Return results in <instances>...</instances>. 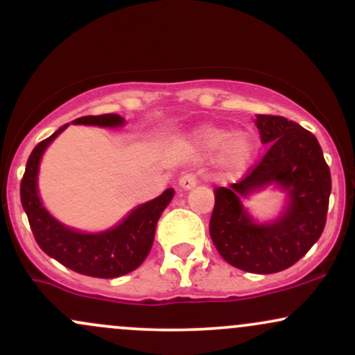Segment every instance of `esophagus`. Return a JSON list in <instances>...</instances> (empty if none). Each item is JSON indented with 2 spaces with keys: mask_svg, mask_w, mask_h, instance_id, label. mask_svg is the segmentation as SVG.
Wrapping results in <instances>:
<instances>
[{
  "mask_svg": "<svg viewBox=\"0 0 355 355\" xmlns=\"http://www.w3.org/2000/svg\"><path fill=\"white\" fill-rule=\"evenodd\" d=\"M196 176L194 174H184L181 179H179V188L182 189V191H189V189H193L194 186H196Z\"/></svg>",
  "mask_w": 355,
  "mask_h": 355,
  "instance_id": "34e87169",
  "label": "esophagus"
}]
</instances>
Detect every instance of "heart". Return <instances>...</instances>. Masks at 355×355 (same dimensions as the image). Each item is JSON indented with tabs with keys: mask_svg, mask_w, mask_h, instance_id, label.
Returning a JSON list of instances; mask_svg holds the SVG:
<instances>
[{
	"mask_svg": "<svg viewBox=\"0 0 355 355\" xmlns=\"http://www.w3.org/2000/svg\"><path fill=\"white\" fill-rule=\"evenodd\" d=\"M193 146L201 154L216 152V164L227 174L249 169L257 157L259 146L249 132H234L216 125H201L193 133Z\"/></svg>",
	"mask_w": 355,
	"mask_h": 355,
	"instance_id": "1",
	"label": "heart"
}]
</instances>
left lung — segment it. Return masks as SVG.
Wrapping results in <instances>:
<instances>
[{"label":"left lung","mask_w":355,"mask_h":355,"mask_svg":"<svg viewBox=\"0 0 355 355\" xmlns=\"http://www.w3.org/2000/svg\"><path fill=\"white\" fill-rule=\"evenodd\" d=\"M255 127L268 154L252 173L228 188H218L209 235L220 255L234 268L272 274L291 268L322 235L331 191L330 169L311 132L284 116L257 115ZM268 187L285 193L272 220L259 223L243 201Z\"/></svg>","instance_id":"left-lung-1"}]
</instances>
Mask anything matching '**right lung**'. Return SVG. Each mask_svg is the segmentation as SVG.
<instances>
[{"label": "right lung", "instance_id": "1", "mask_svg": "<svg viewBox=\"0 0 355 355\" xmlns=\"http://www.w3.org/2000/svg\"><path fill=\"white\" fill-rule=\"evenodd\" d=\"M71 123L121 128L125 118L116 113H106L100 116L78 118ZM67 127L69 123L62 125L49 139L42 140L30 154L20 186L21 207L28 216L37 243L49 257L85 276L101 279L125 276L139 268L150 252L155 225L173 200L174 189L167 188L161 196L132 208L120 222L106 230L83 232L59 222L42 203L39 173L45 150Z\"/></svg>", "mask_w": 355, "mask_h": 355}]
</instances>
